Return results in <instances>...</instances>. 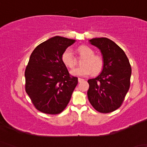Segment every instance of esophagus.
<instances>
[{
    "label": "esophagus",
    "mask_w": 147,
    "mask_h": 147,
    "mask_svg": "<svg viewBox=\"0 0 147 147\" xmlns=\"http://www.w3.org/2000/svg\"><path fill=\"white\" fill-rule=\"evenodd\" d=\"M78 82H79V83L82 82H83V81H84V80H83V79H82V78H79L78 79Z\"/></svg>",
    "instance_id": "34e87169"
}]
</instances>
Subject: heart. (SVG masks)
Instances as JSON below:
<instances>
[{
	"label": "heart",
	"mask_w": 147,
	"mask_h": 147,
	"mask_svg": "<svg viewBox=\"0 0 147 147\" xmlns=\"http://www.w3.org/2000/svg\"><path fill=\"white\" fill-rule=\"evenodd\" d=\"M79 54L84 57L82 61V66L73 69L71 71V74L74 76H86L93 73L98 74L103 69L104 65V59L100 55L94 54V51L86 45H82L78 49ZM62 61L66 66L72 68L76 64V58L70 48L65 49L62 55Z\"/></svg>",
	"instance_id": "obj_1"
}]
</instances>
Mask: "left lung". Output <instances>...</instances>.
Segmentation results:
<instances>
[{"mask_svg":"<svg viewBox=\"0 0 147 147\" xmlns=\"http://www.w3.org/2000/svg\"><path fill=\"white\" fill-rule=\"evenodd\" d=\"M89 42L100 51L104 65L97 77L88 80V98L96 111L109 113L123 104L130 86L131 67L123 50L111 40L95 38Z\"/></svg>","mask_w":147,"mask_h":147,"instance_id":"1","label":"left lung"}]
</instances>
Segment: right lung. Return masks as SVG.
Masks as SVG:
<instances>
[{"label": "right lung", "instance_id": "obj_1", "mask_svg": "<svg viewBox=\"0 0 147 147\" xmlns=\"http://www.w3.org/2000/svg\"><path fill=\"white\" fill-rule=\"evenodd\" d=\"M75 40L55 36L40 43L26 66L25 90L37 110L47 114L61 113L66 107L78 84L62 61V55Z\"/></svg>", "mask_w": 147, "mask_h": 147}]
</instances>
